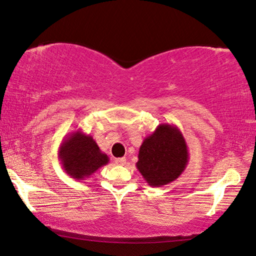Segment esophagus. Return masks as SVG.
I'll return each instance as SVG.
<instances>
[{
  "label": "esophagus",
  "mask_w": 256,
  "mask_h": 256,
  "mask_svg": "<svg viewBox=\"0 0 256 256\" xmlns=\"http://www.w3.org/2000/svg\"><path fill=\"white\" fill-rule=\"evenodd\" d=\"M116 164L124 166V164H126V158H118V159H116Z\"/></svg>",
  "instance_id": "34e87169"
}]
</instances>
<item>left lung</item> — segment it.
Masks as SVG:
<instances>
[{
	"label": "left lung",
	"instance_id": "obj_1",
	"mask_svg": "<svg viewBox=\"0 0 256 256\" xmlns=\"http://www.w3.org/2000/svg\"><path fill=\"white\" fill-rule=\"evenodd\" d=\"M188 162V145L178 126L160 124L142 143L136 167L148 186L159 188L178 180Z\"/></svg>",
	"mask_w": 256,
	"mask_h": 256
}]
</instances>
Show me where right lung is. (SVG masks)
Masks as SVG:
<instances>
[{"instance_id":"obj_1","label":"right lung","mask_w":256,"mask_h":256,"mask_svg":"<svg viewBox=\"0 0 256 256\" xmlns=\"http://www.w3.org/2000/svg\"><path fill=\"white\" fill-rule=\"evenodd\" d=\"M58 158L66 174L76 180L89 178L97 169L110 161L108 156L100 151L92 136L84 134L81 129L62 138Z\"/></svg>"}]
</instances>
